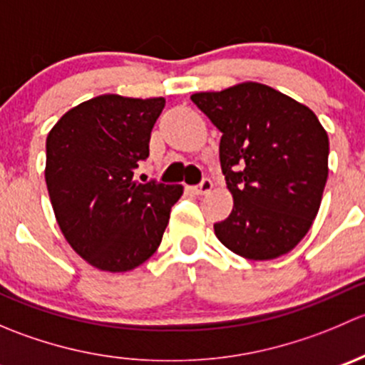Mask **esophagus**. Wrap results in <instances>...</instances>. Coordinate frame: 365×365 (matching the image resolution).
<instances>
[{
	"mask_svg": "<svg viewBox=\"0 0 365 365\" xmlns=\"http://www.w3.org/2000/svg\"><path fill=\"white\" fill-rule=\"evenodd\" d=\"M212 189H213V183H212V180H203V182H201L200 185H196V187H190V192L197 194V196H203V194H208V192H212Z\"/></svg>",
	"mask_w": 365,
	"mask_h": 365,
	"instance_id": "esophagus-1",
	"label": "esophagus"
}]
</instances>
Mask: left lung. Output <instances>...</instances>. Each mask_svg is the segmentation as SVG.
I'll use <instances>...</instances> for the list:
<instances>
[{
  "label": "left lung",
  "mask_w": 365,
  "mask_h": 365,
  "mask_svg": "<svg viewBox=\"0 0 365 365\" xmlns=\"http://www.w3.org/2000/svg\"><path fill=\"white\" fill-rule=\"evenodd\" d=\"M190 98L222 132L220 168L233 210L213 224L215 237L252 261L293 251L318 215L329 178V135L318 116L254 81Z\"/></svg>",
  "instance_id": "8db88e82"
}]
</instances>
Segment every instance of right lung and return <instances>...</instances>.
Instances as JSON below:
<instances>
[{"instance_id":"add662e5","label":"right lung","mask_w":365,"mask_h":365,"mask_svg":"<svg viewBox=\"0 0 365 365\" xmlns=\"http://www.w3.org/2000/svg\"><path fill=\"white\" fill-rule=\"evenodd\" d=\"M162 97L98 95L67 111L46 141V183L65 240L102 272H130L159 249L182 185L138 183Z\"/></svg>"}]
</instances>
